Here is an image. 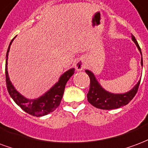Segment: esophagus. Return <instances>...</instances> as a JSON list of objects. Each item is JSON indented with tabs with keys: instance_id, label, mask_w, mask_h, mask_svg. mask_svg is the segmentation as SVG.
<instances>
[{
	"instance_id": "esophagus-1",
	"label": "esophagus",
	"mask_w": 148,
	"mask_h": 148,
	"mask_svg": "<svg viewBox=\"0 0 148 148\" xmlns=\"http://www.w3.org/2000/svg\"><path fill=\"white\" fill-rule=\"evenodd\" d=\"M75 69H76V71H82L83 69L85 67V60H83L82 59H79V60H77L76 61V63H75Z\"/></svg>"
}]
</instances>
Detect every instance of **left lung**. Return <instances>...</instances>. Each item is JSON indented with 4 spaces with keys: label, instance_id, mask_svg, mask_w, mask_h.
I'll return each instance as SVG.
<instances>
[{
    "label": "left lung",
    "instance_id": "8db88e82",
    "mask_svg": "<svg viewBox=\"0 0 148 148\" xmlns=\"http://www.w3.org/2000/svg\"><path fill=\"white\" fill-rule=\"evenodd\" d=\"M132 40L134 41V43L138 48L139 51L142 56L141 49L139 46L138 42L136 41L133 35H132ZM141 65L143 66V58L142 57H141ZM85 72L90 78V86H89V90L87 94L88 101L95 108H99L102 110H112V109L119 108L128 104L133 99V97L137 92L139 85L140 83V80L138 83L131 90L125 93H111L105 90L104 88L99 85V83L97 82L95 75L92 71L85 70Z\"/></svg>",
    "mask_w": 148,
    "mask_h": 148
}]
</instances>
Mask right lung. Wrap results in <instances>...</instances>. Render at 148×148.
Segmentation results:
<instances>
[{"mask_svg":"<svg viewBox=\"0 0 148 148\" xmlns=\"http://www.w3.org/2000/svg\"><path fill=\"white\" fill-rule=\"evenodd\" d=\"M15 38H13L12 41L10 42L7 54H6L5 77H6V85H7L8 92L16 104L19 106L25 112L33 116H36V117L47 115L48 114L54 111L60 106L63 92H64L66 84L68 82L70 77L74 74V68L70 69L67 71H66L64 74L60 76L58 82L56 83L47 92L40 96L39 98L35 99H27L23 96H22L21 94L15 88V87L13 86L10 81L8 73V52H9L11 45L12 43Z\"/></svg>","mask_w":148,"mask_h":148,"instance_id":"add662e5","label":"right lung"}]
</instances>
